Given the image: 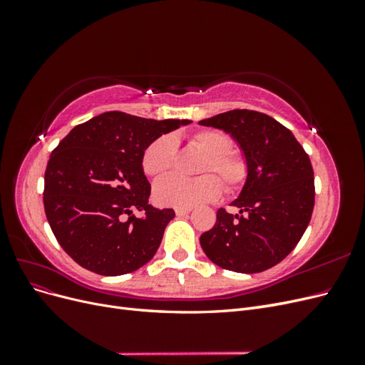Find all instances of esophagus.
I'll return each mask as SVG.
<instances>
[{
    "label": "esophagus",
    "instance_id": "34e87169",
    "mask_svg": "<svg viewBox=\"0 0 365 365\" xmlns=\"http://www.w3.org/2000/svg\"><path fill=\"white\" fill-rule=\"evenodd\" d=\"M190 212H192V208H184V207L175 208V213L178 215V216H185V215H189Z\"/></svg>",
    "mask_w": 365,
    "mask_h": 365
}]
</instances>
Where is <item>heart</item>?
I'll return each mask as SVG.
<instances>
[{
    "instance_id": "1",
    "label": "heart",
    "mask_w": 365,
    "mask_h": 365,
    "mask_svg": "<svg viewBox=\"0 0 365 365\" xmlns=\"http://www.w3.org/2000/svg\"><path fill=\"white\" fill-rule=\"evenodd\" d=\"M192 145L205 153L200 164V173H207L195 180H185L180 176H168L153 187V197L161 205L169 207H195L197 204L215 201L222 193V183L214 176L217 174L223 180L227 192L239 190L247 181L248 164L245 158L231 152L233 141L216 129L197 130L190 138ZM176 158V140L165 134L153 140L143 152L141 168L148 176L161 178L169 173ZM210 173H215L210 175Z\"/></svg>"
}]
</instances>
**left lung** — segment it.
<instances>
[{
  "mask_svg": "<svg viewBox=\"0 0 365 365\" xmlns=\"http://www.w3.org/2000/svg\"><path fill=\"white\" fill-rule=\"evenodd\" d=\"M236 140L248 164L239 215L219 208L216 224L200 237L217 267L254 274L280 263L300 242L315 202L314 170L292 132L272 117L233 109L201 120Z\"/></svg>",
  "mask_w": 365,
  "mask_h": 365,
  "instance_id": "8db88e82",
  "label": "left lung"
}]
</instances>
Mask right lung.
I'll return each instance as SVG.
<instances>
[{
    "label": "right lung",
    "instance_id": "right-lung-1",
    "mask_svg": "<svg viewBox=\"0 0 365 365\" xmlns=\"http://www.w3.org/2000/svg\"><path fill=\"white\" fill-rule=\"evenodd\" d=\"M189 123L111 111L77 125L51 152L43 208L54 237L76 263L101 275H121L155 256L175 212L149 204L143 152Z\"/></svg>",
    "mask_w": 365,
    "mask_h": 365
}]
</instances>
